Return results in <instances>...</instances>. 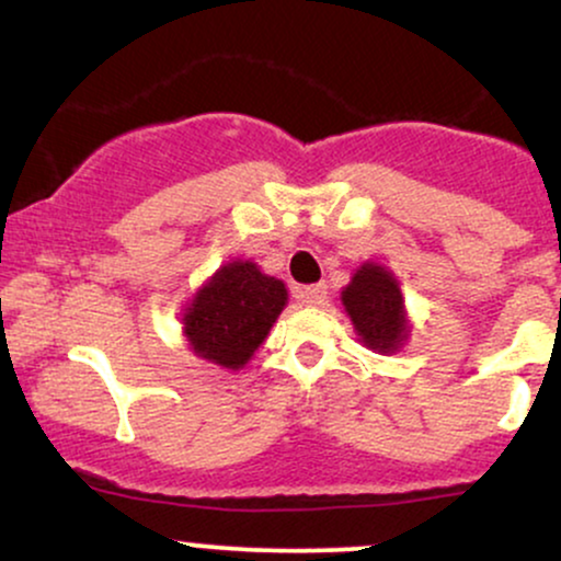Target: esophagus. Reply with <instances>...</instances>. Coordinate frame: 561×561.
Returning a JSON list of instances; mask_svg holds the SVG:
<instances>
[{
  "mask_svg": "<svg viewBox=\"0 0 561 561\" xmlns=\"http://www.w3.org/2000/svg\"><path fill=\"white\" fill-rule=\"evenodd\" d=\"M301 304L307 307H320V304L328 301V283H312V286H304L299 291Z\"/></svg>",
  "mask_w": 561,
  "mask_h": 561,
  "instance_id": "obj_1",
  "label": "esophagus"
}]
</instances>
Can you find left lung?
<instances>
[{
	"label": "left lung",
	"mask_w": 561,
	"mask_h": 561,
	"mask_svg": "<svg viewBox=\"0 0 561 561\" xmlns=\"http://www.w3.org/2000/svg\"><path fill=\"white\" fill-rule=\"evenodd\" d=\"M345 312L369 348L396 351L405 341V312L398 280L379 265H364L343 291Z\"/></svg>",
	"instance_id": "8db88e82"
}]
</instances>
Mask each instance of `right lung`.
Masks as SVG:
<instances>
[{
	"label": "right lung",
	"mask_w": 561,
	"mask_h": 561,
	"mask_svg": "<svg viewBox=\"0 0 561 561\" xmlns=\"http://www.w3.org/2000/svg\"><path fill=\"white\" fill-rule=\"evenodd\" d=\"M286 307V286L260 273L254 262H228L195 296L184 333L197 356L239 369L265 341Z\"/></svg>",
	"instance_id": "1"
}]
</instances>
